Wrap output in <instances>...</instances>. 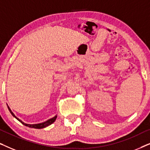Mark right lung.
Returning <instances> with one entry per match:
<instances>
[{"mask_svg":"<svg viewBox=\"0 0 150 150\" xmlns=\"http://www.w3.org/2000/svg\"><path fill=\"white\" fill-rule=\"evenodd\" d=\"M8 108H9V111H10V112H11V113L12 115H13V117H16V119H17V120H18V121H19V122H21L22 124H24V126H26L29 127V128H33L40 129V128H46V127L50 126V124H52V123L54 122L55 120H56L57 117V116H55V117H52V119H50V120H48V121H46V122H44V123H41V124H26V123H24V122H22V120H20V119H18V118L17 117H16V115L13 113V112L11 111V109H10V108L9 107V106H8Z\"/></svg>","mask_w":150,"mask_h":150,"instance_id":"1","label":"right lung"}]
</instances>
